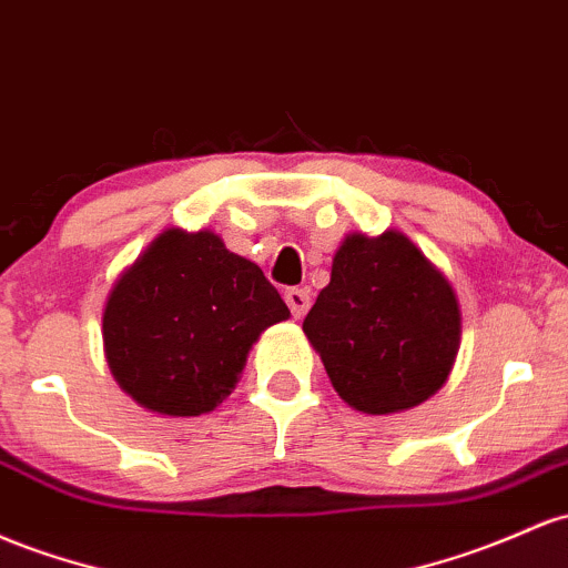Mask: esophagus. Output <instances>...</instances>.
I'll use <instances>...</instances> for the list:
<instances>
[{
	"label": "esophagus",
	"instance_id": "34e87169",
	"mask_svg": "<svg viewBox=\"0 0 568 568\" xmlns=\"http://www.w3.org/2000/svg\"><path fill=\"white\" fill-rule=\"evenodd\" d=\"M285 304H288L291 315L304 317L310 310V291L307 288H288L285 291Z\"/></svg>",
	"mask_w": 568,
	"mask_h": 568
}]
</instances>
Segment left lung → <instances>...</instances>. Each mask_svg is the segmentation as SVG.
Instances as JSON below:
<instances>
[{
  "label": "left lung",
  "mask_w": 568,
  "mask_h": 568,
  "mask_svg": "<svg viewBox=\"0 0 568 568\" xmlns=\"http://www.w3.org/2000/svg\"><path fill=\"white\" fill-rule=\"evenodd\" d=\"M334 390L361 413L409 409L450 375L460 310L450 283L404 234H353L304 317Z\"/></svg>",
  "instance_id": "left-lung-1"
}]
</instances>
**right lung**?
Here are the masks:
<instances>
[{"label":"right lung","mask_w":568,"mask_h":568,"mask_svg":"<svg viewBox=\"0 0 568 568\" xmlns=\"http://www.w3.org/2000/svg\"><path fill=\"white\" fill-rule=\"evenodd\" d=\"M288 315L264 272L221 236L170 229L112 288L104 353L136 404L202 415L236 388L258 334Z\"/></svg>","instance_id":"add662e5"}]
</instances>
